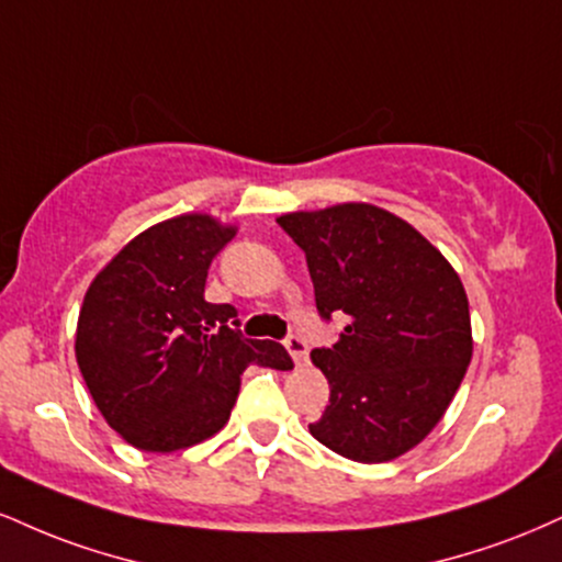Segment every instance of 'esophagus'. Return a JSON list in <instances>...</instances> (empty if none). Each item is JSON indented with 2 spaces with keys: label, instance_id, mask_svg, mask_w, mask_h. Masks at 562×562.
Here are the masks:
<instances>
[{
  "label": "esophagus",
  "instance_id": "obj_1",
  "mask_svg": "<svg viewBox=\"0 0 562 562\" xmlns=\"http://www.w3.org/2000/svg\"><path fill=\"white\" fill-rule=\"evenodd\" d=\"M285 348H288V353L293 356L295 367H303V363L308 361V346H306V340H301V337H295V335L288 337Z\"/></svg>",
  "mask_w": 562,
  "mask_h": 562
}]
</instances>
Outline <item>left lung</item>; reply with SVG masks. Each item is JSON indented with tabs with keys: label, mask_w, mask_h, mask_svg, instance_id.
Returning a JSON list of instances; mask_svg holds the SVG:
<instances>
[{
	"label": "left lung",
	"mask_w": 562,
	"mask_h": 562,
	"mask_svg": "<svg viewBox=\"0 0 562 562\" xmlns=\"http://www.w3.org/2000/svg\"><path fill=\"white\" fill-rule=\"evenodd\" d=\"M277 222L306 254L319 314H348L340 340L311 353L329 405L308 431L348 461H395L437 427L471 363L461 277L414 225L367 201Z\"/></svg>",
	"instance_id": "8db88e82"
}]
</instances>
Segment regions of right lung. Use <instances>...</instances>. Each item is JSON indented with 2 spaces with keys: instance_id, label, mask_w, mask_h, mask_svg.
Listing matches in <instances>:
<instances>
[{
  "instance_id": "obj_1",
  "label": "right lung",
  "mask_w": 562,
  "mask_h": 562,
  "mask_svg": "<svg viewBox=\"0 0 562 562\" xmlns=\"http://www.w3.org/2000/svg\"><path fill=\"white\" fill-rule=\"evenodd\" d=\"M238 225L204 212L157 222L93 277L76 358L104 422L133 448L175 452L229 422L248 363L288 371L280 342L233 329L235 308L204 299L209 263Z\"/></svg>"
}]
</instances>
